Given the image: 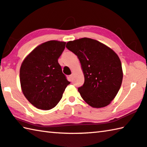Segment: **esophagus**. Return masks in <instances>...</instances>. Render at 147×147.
Wrapping results in <instances>:
<instances>
[{"label":"esophagus","mask_w":147,"mask_h":147,"mask_svg":"<svg viewBox=\"0 0 147 147\" xmlns=\"http://www.w3.org/2000/svg\"><path fill=\"white\" fill-rule=\"evenodd\" d=\"M73 77H74V74L72 73L71 75H69V78H70V80L72 81L73 80Z\"/></svg>","instance_id":"esophagus-1"}]
</instances>
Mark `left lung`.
<instances>
[{
    "instance_id": "1",
    "label": "left lung",
    "mask_w": 147,
    "mask_h": 147,
    "mask_svg": "<svg viewBox=\"0 0 147 147\" xmlns=\"http://www.w3.org/2000/svg\"><path fill=\"white\" fill-rule=\"evenodd\" d=\"M66 47L77 55L82 65L85 81L78 89L82 98L94 108L110 104L123 80L118 56L105 45L89 38L68 42Z\"/></svg>"
}]
</instances>
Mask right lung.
Returning a JSON list of instances; mask_svg holds the SVG:
<instances>
[{"label": "right lung", "mask_w": 147, "mask_h": 147, "mask_svg": "<svg viewBox=\"0 0 147 147\" xmlns=\"http://www.w3.org/2000/svg\"><path fill=\"white\" fill-rule=\"evenodd\" d=\"M65 44L57 40L42 44L29 53L21 65L20 81L23 94L39 109L55 107L70 84L58 62Z\"/></svg>", "instance_id": "add662e5"}]
</instances>
